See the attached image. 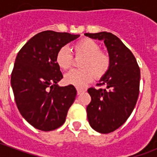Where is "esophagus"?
I'll return each mask as SVG.
<instances>
[{
    "mask_svg": "<svg viewBox=\"0 0 157 157\" xmlns=\"http://www.w3.org/2000/svg\"><path fill=\"white\" fill-rule=\"evenodd\" d=\"M85 92V89L83 88H77V94L80 95V94H82V92Z\"/></svg>",
    "mask_w": 157,
    "mask_h": 157,
    "instance_id": "1",
    "label": "esophagus"
}]
</instances>
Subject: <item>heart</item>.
<instances>
[{
  "instance_id": "heart-1",
  "label": "heart",
  "mask_w": 157,
  "mask_h": 157,
  "mask_svg": "<svg viewBox=\"0 0 157 157\" xmlns=\"http://www.w3.org/2000/svg\"><path fill=\"white\" fill-rule=\"evenodd\" d=\"M75 57L83 58L80 62V70H73L65 75V82L69 85L82 87L92 81L94 75L101 79L111 67V58L106 51L101 50L100 45L91 39H83L73 45ZM59 67L66 71L73 64V55L68 48L63 47L56 55Z\"/></svg>"
}]
</instances>
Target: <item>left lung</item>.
Returning a JSON list of instances; mask_svg holds the SVG:
<instances>
[{"instance_id":"1","label":"left lung","mask_w":157,"mask_h":157,"mask_svg":"<svg viewBox=\"0 0 157 157\" xmlns=\"http://www.w3.org/2000/svg\"><path fill=\"white\" fill-rule=\"evenodd\" d=\"M85 35L104 42L111 58L109 72L98 84L100 88L87 90L92 100L86 107L92 128L109 134L124 124L135 109L140 93V70L132 52L114 34L101 32Z\"/></svg>"}]
</instances>
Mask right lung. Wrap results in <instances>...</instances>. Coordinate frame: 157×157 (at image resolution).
<instances>
[{"label": "right lung", "mask_w": 157, "mask_h": 157, "mask_svg": "<svg viewBox=\"0 0 157 157\" xmlns=\"http://www.w3.org/2000/svg\"><path fill=\"white\" fill-rule=\"evenodd\" d=\"M79 36L44 31L29 39L17 55L11 76L16 104L22 117L39 130L60 127L75 101L74 86L57 85L63 75L55 58L63 46Z\"/></svg>", "instance_id": "1"}]
</instances>
